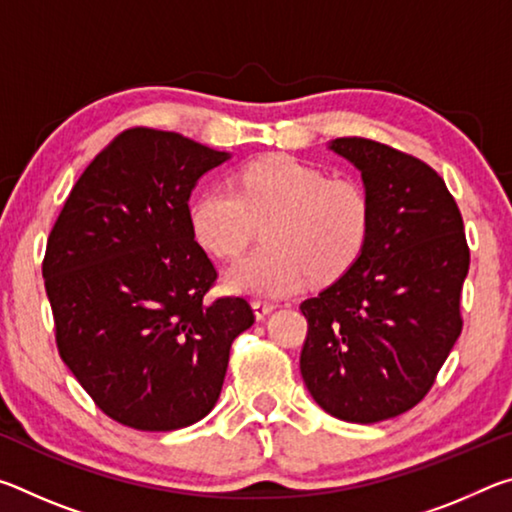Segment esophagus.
Returning a JSON list of instances; mask_svg holds the SVG:
<instances>
[{
	"mask_svg": "<svg viewBox=\"0 0 512 512\" xmlns=\"http://www.w3.org/2000/svg\"><path fill=\"white\" fill-rule=\"evenodd\" d=\"M275 307H277V305H273V302H264V300H255V302H253V309H255L257 320H264L268 314H271V311H273Z\"/></svg>",
	"mask_w": 512,
	"mask_h": 512,
	"instance_id": "obj_1",
	"label": "esophagus"
}]
</instances>
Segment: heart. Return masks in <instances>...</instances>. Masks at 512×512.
<instances>
[{
  "label": "heart",
  "mask_w": 512,
  "mask_h": 512,
  "mask_svg": "<svg viewBox=\"0 0 512 512\" xmlns=\"http://www.w3.org/2000/svg\"><path fill=\"white\" fill-rule=\"evenodd\" d=\"M266 221L268 248L239 259L225 280L246 296L282 298L305 289L314 273L334 280L348 271L366 246L372 210L359 183L287 155L241 169L237 192L207 187L189 205L196 241L221 259L237 257Z\"/></svg>",
  "instance_id": "heart-1"
}]
</instances>
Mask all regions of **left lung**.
Returning <instances> with one entry per match:
<instances>
[{"label": "left lung", "mask_w": 512, "mask_h": 512, "mask_svg": "<svg viewBox=\"0 0 512 512\" xmlns=\"http://www.w3.org/2000/svg\"><path fill=\"white\" fill-rule=\"evenodd\" d=\"M327 149L361 171L372 221L357 262L300 305V372L320 409L372 424L413 409L461 336L470 248L429 164L363 137Z\"/></svg>", "instance_id": "obj_1"}]
</instances>
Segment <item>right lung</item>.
<instances>
[{
    "label": "right lung",
    "instance_id": "1",
    "mask_svg": "<svg viewBox=\"0 0 512 512\" xmlns=\"http://www.w3.org/2000/svg\"><path fill=\"white\" fill-rule=\"evenodd\" d=\"M225 160L178 133L131 128L76 180L49 235L42 277L60 359L126 427L205 418L232 341L255 323L244 298L205 300L216 268L189 225L196 183Z\"/></svg>",
    "mask_w": 512,
    "mask_h": 512
}]
</instances>
